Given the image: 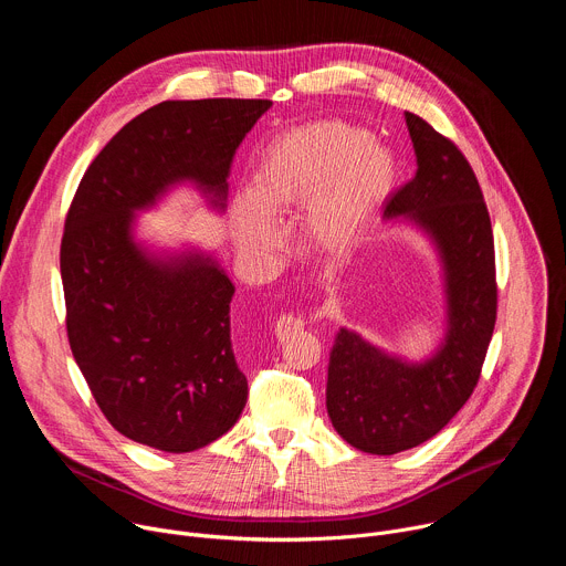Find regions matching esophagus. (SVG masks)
I'll list each match as a JSON object with an SVG mask.
<instances>
[{"label":"esophagus","mask_w":566,"mask_h":566,"mask_svg":"<svg viewBox=\"0 0 566 566\" xmlns=\"http://www.w3.org/2000/svg\"><path fill=\"white\" fill-rule=\"evenodd\" d=\"M304 327V322L300 319V317H295V315H282L280 319H277V329H275V334H277V338H289L291 334H297L300 329Z\"/></svg>","instance_id":"esophagus-1"}]
</instances>
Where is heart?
<instances>
[{
	"label": "heart",
	"instance_id": "obj_1",
	"mask_svg": "<svg viewBox=\"0 0 566 566\" xmlns=\"http://www.w3.org/2000/svg\"><path fill=\"white\" fill-rule=\"evenodd\" d=\"M398 184V160L360 125L319 120L277 134L258 156L251 192L232 199L237 244L255 260L284 249L286 221L302 208V234L319 253L356 247Z\"/></svg>",
	"mask_w": 566,
	"mask_h": 566
}]
</instances>
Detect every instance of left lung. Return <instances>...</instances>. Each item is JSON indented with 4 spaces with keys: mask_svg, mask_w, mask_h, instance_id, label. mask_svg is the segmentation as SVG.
I'll list each match as a JSON object with an SVG mask.
<instances>
[{
    "mask_svg": "<svg viewBox=\"0 0 566 566\" xmlns=\"http://www.w3.org/2000/svg\"><path fill=\"white\" fill-rule=\"evenodd\" d=\"M417 175L382 208L408 221L437 251L446 332L423 360L389 354L343 327L329 358L327 412L336 432L369 454H396L441 432L470 398L495 317V244L489 208L459 147L406 112Z\"/></svg>",
    "mask_w": 566,
    "mask_h": 566,
    "instance_id": "left-lung-1",
    "label": "left lung"
}]
</instances>
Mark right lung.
<instances>
[{"label": "right lung", "mask_w": 566, "mask_h": 566, "mask_svg": "<svg viewBox=\"0 0 566 566\" xmlns=\"http://www.w3.org/2000/svg\"><path fill=\"white\" fill-rule=\"evenodd\" d=\"M271 101H166L94 158L66 214V334L98 408L127 439L192 452L226 434L249 398L230 343L234 284L201 249L156 251L136 214L190 184L226 210L232 156Z\"/></svg>", "instance_id": "right-lung-1"}]
</instances>
